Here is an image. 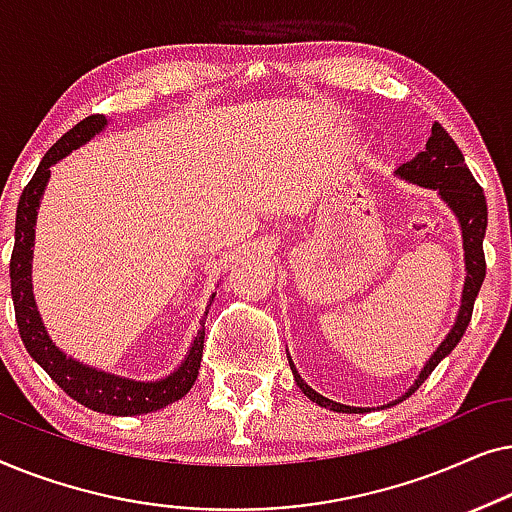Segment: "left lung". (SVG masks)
I'll return each mask as SVG.
<instances>
[{
  "label": "left lung",
  "mask_w": 512,
  "mask_h": 512,
  "mask_svg": "<svg viewBox=\"0 0 512 512\" xmlns=\"http://www.w3.org/2000/svg\"><path fill=\"white\" fill-rule=\"evenodd\" d=\"M398 174H401L403 179L412 181V184L436 188L440 198L452 207V212L457 214V219L461 223V235H464L466 272H468L466 284H464V296H461V310H459L457 324H454L452 331L447 333L443 345L433 352L429 363H426L422 373H419L417 382L412 384V389L403 396L408 398L410 394H415L419 384L433 373V368H436L438 363L459 345V340L464 338L468 328V321L473 317L475 298H478V291L482 282H485V272H487L485 251H482V240H485V230H487V202L480 184L473 179L471 170L466 167L459 146L454 144V139L447 135L440 123H433L431 137L429 142H426V151L419 153L415 160H410V163H403L398 167ZM293 377H296V384L300 387V391H303L310 401L319 403L321 408H331L335 412H368L366 408H349V405L328 401V398L307 387V384L300 380L296 370H293ZM403 398H398V401H403Z\"/></svg>",
  "instance_id": "8db88e82"
}]
</instances>
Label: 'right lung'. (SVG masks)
<instances>
[{"instance_id": "1", "label": "right lung", "mask_w": 512, "mask_h": 512, "mask_svg": "<svg viewBox=\"0 0 512 512\" xmlns=\"http://www.w3.org/2000/svg\"><path fill=\"white\" fill-rule=\"evenodd\" d=\"M107 125V118L100 114H93L76 123L72 130L65 132L46 156L25 186L23 195H20L18 212H16V242H13L11 254V298L13 310H16L18 333L23 338V345L34 361L51 375V380L72 396L74 401L86 405L90 410L104 412V415H146V412L160 410L165 405L179 401L181 396L188 394L193 382L198 380L202 347H205V326L195 335L191 352H188L186 361L181 363L177 373L160 382H132L125 377H116L102 370L86 368L83 363L67 359L58 347L48 340V335L41 326L39 312L34 307L32 298V284H30V261H32V244H34V219H37V207L44 193L46 181L51 177V165L65 158L69 151L79 149L86 144L95 132H100ZM207 319V312H205ZM202 319V321H205Z\"/></svg>"}]
</instances>
